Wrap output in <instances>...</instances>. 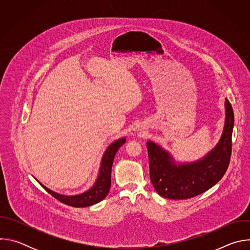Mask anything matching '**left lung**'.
<instances>
[{"instance_id":"obj_1","label":"left lung","mask_w":250,"mask_h":250,"mask_svg":"<svg viewBox=\"0 0 250 250\" xmlns=\"http://www.w3.org/2000/svg\"><path fill=\"white\" fill-rule=\"evenodd\" d=\"M234 124L232 106L226 100V123L218 146L203 159L177 166L170 155L154 142L146 144L149 175L161 197L185 200L196 197L216 185L228 170L231 156V135Z\"/></svg>"}]
</instances>
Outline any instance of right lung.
Here are the masks:
<instances>
[{
  "instance_id": "right-lung-1",
  "label": "right lung",
  "mask_w": 250,
  "mask_h": 250,
  "mask_svg": "<svg viewBox=\"0 0 250 250\" xmlns=\"http://www.w3.org/2000/svg\"><path fill=\"white\" fill-rule=\"evenodd\" d=\"M125 138H120L116 140L115 142L106 148L100 167V173L98 176V179L94 186L88 190L87 192L77 195V196H63L60 194H57L45 186H43L42 183H40L45 191H47L51 196H53L55 199L60 201L61 203L74 207V208H84L89 207L94 204H97L104 200L105 196L109 194L110 188H111V173H112V166L114 162L115 155L119 148L125 144Z\"/></svg>"
}]
</instances>
